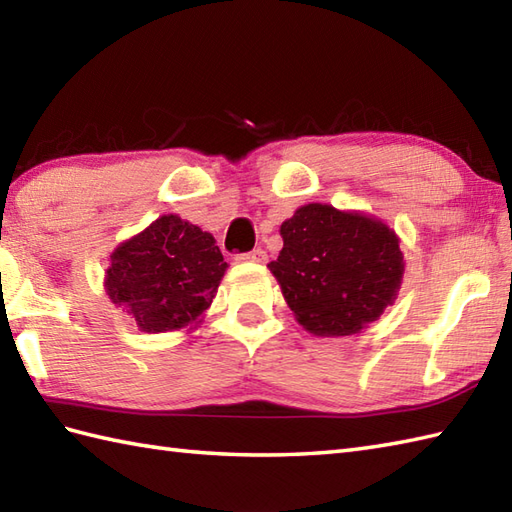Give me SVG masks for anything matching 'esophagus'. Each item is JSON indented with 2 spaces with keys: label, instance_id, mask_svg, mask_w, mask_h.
Returning <instances> with one entry per match:
<instances>
[{
  "label": "esophagus",
  "instance_id": "obj_1",
  "mask_svg": "<svg viewBox=\"0 0 512 512\" xmlns=\"http://www.w3.org/2000/svg\"><path fill=\"white\" fill-rule=\"evenodd\" d=\"M237 262H253V264H264L266 262V250L264 248H255L250 253L237 255Z\"/></svg>",
  "mask_w": 512,
  "mask_h": 512
}]
</instances>
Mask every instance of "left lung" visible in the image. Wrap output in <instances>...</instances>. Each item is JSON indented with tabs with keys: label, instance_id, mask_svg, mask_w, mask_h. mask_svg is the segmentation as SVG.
<instances>
[{
	"label": "left lung",
	"instance_id": "left-lung-1",
	"mask_svg": "<svg viewBox=\"0 0 512 512\" xmlns=\"http://www.w3.org/2000/svg\"><path fill=\"white\" fill-rule=\"evenodd\" d=\"M268 268L303 330L350 336L396 301L405 275L400 237L383 220L332 204H303L279 228Z\"/></svg>",
	"mask_w": 512,
	"mask_h": 512
}]
</instances>
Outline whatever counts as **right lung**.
<instances>
[{"instance_id":"obj_1","label":"right lung","mask_w":512,"mask_h":512,"mask_svg":"<svg viewBox=\"0 0 512 512\" xmlns=\"http://www.w3.org/2000/svg\"><path fill=\"white\" fill-rule=\"evenodd\" d=\"M226 268L211 233L167 213L114 248L103 284L143 332L193 330L211 308Z\"/></svg>"}]
</instances>
